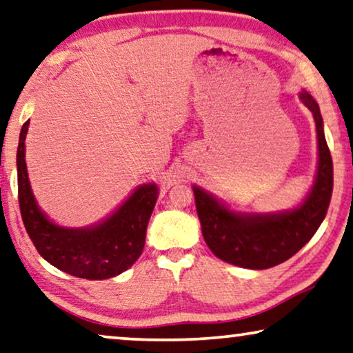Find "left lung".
I'll return each instance as SVG.
<instances>
[{
	"label": "left lung",
	"mask_w": 353,
	"mask_h": 353,
	"mask_svg": "<svg viewBox=\"0 0 353 353\" xmlns=\"http://www.w3.org/2000/svg\"><path fill=\"white\" fill-rule=\"evenodd\" d=\"M301 101L314 113L319 137V171L309 196L299 208L278 214H238L193 187L203 236L210 250L228 264L264 270L285 262L309 243L323 222L332 195V158L319 103L309 92Z\"/></svg>",
	"instance_id": "1"
}]
</instances>
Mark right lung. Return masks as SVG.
<instances>
[{
	"label": "right lung",
	"mask_w": 353,
	"mask_h": 353,
	"mask_svg": "<svg viewBox=\"0 0 353 353\" xmlns=\"http://www.w3.org/2000/svg\"><path fill=\"white\" fill-rule=\"evenodd\" d=\"M28 123H23L19 137L17 185L23 225L37 251L49 264L78 278L105 280L123 274L142 254L158 187L141 185L102 224L89 228L59 227L43 214L30 187L26 165Z\"/></svg>",
	"instance_id": "right-lung-1"
}]
</instances>
